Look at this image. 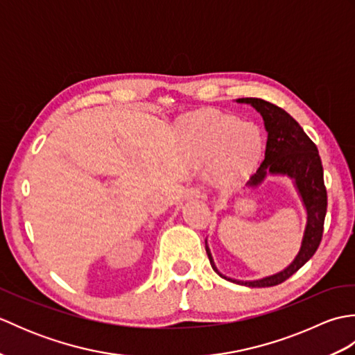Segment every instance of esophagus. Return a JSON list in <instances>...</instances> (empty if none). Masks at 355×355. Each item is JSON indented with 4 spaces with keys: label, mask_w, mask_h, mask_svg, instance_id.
Segmentation results:
<instances>
[{
    "label": "esophagus",
    "mask_w": 355,
    "mask_h": 355,
    "mask_svg": "<svg viewBox=\"0 0 355 355\" xmlns=\"http://www.w3.org/2000/svg\"><path fill=\"white\" fill-rule=\"evenodd\" d=\"M184 197H186L187 200H192V198H201V197H205V193H202V191L200 189V187H191V189H187V191H186Z\"/></svg>",
    "instance_id": "34e87169"
}]
</instances>
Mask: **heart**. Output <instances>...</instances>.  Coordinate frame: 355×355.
<instances>
[{"instance_id":"1","label":"heart","mask_w":355,"mask_h":355,"mask_svg":"<svg viewBox=\"0 0 355 355\" xmlns=\"http://www.w3.org/2000/svg\"><path fill=\"white\" fill-rule=\"evenodd\" d=\"M180 131L195 162H212V182L223 189L243 183L258 164L263 149L258 126L215 110L186 116L180 122Z\"/></svg>"}]
</instances>
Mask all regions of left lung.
<instances>
[{"label": "left lung", "instance_id": "1", "mask_svg": "<svg viewBox=\"0 0 355 355\" xmlns=\"http://www.w3.org/2000/svg\"><path fill=\"white\" fill-rule=\"evenodd\" d=\"M238 103H248L259 112L263 119V126L268 132L266 157L248 180L247 187H258L268 175H286L293 180L294 187L306 210V225L300 244V250L288 267L276 275L258 279V281H236L221 275L215 267V262L206 241V252L210 266L221 277L245 286H273L282 284L296 271L304 267L318 250L323 235V223L327 215V187L323 183V168L318 146L308 137L296 120L282 108L267 101L256 97L236 99Z\"/></svg>", "mask_w": 355, "mask_h": 355}]
</instances>
